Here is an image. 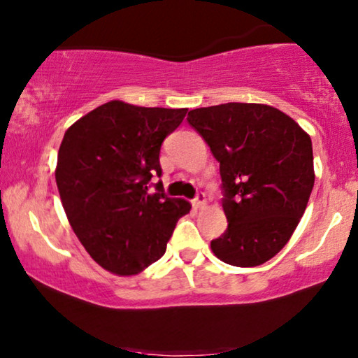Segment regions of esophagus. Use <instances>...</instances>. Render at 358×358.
<instances>
[{
    "instance_id": "obj_1",
    "label": "esophagus",
    "mask_w": 358,
    "mask_h": 358,
    "mask_svg": "<svg viewBox=\"0 0 358 358\" xmlns=\"http://www.w3.org/2000/svg\"><path fill=\"white\" fill-rule=\"evenodd\" d=\"M207 205V199H205V193H196V196L193 199V207L195 208H203Z\"/></svg>"
}]
</instances>
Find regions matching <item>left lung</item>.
<instances>
[{
	"mask_svg": "<svg viewBox=\"0 0 358 358\" xmlns=\"http://www.w3.org/2000/svg\"><path fill=\"white\" fill-rule=\"evenodd\" d=\"M187 119L220 163L229 225L212 252L237 268L264 264L306 210L315 185L310 134L282 110L254 102L192 109Z\"/></svg>",
	"mask_w": 358,
	"mask_h": 358,
	"instance_id": "left-lung-1",
	"label": "left lung"
}]
</instances>
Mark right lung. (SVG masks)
Returning a JSON list of instances; mask_svg holds the SVG:
<instances>
[{"label":"right lung","instance_id":"1","mask_svg":"<svg viewBox=\"0 0 358 358\" xmlns=\"http://www.w3.org/2000/svg\"><path fill=\"white\" fill-rule=\"evenodd\" d=\"M188 109L109 101L65 131L55 182L72 231L89 256L116 276H136L165 254L190 202L148 192L162 175L159 148Z\"/></svg>","mask_w":358,"mask_h":358}]
</instances>
